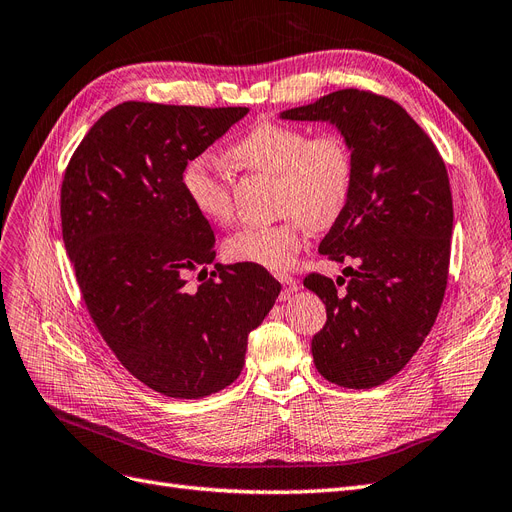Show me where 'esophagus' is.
Wrapping results in <instances>:
<instances>
[{
  "instance_id": "1",
  "label": "esophagus",
  "mask_w": 512,
  "mask_h": 512,
  "mask_svg": "<svg viewBox=\"0 0 512 512\" xmlns=\"http://www.w3.org/2000/svg\"><path fill=\"white\" fill-rule=\"evenodd\" d=\"M277 280H280V284H282V299H288L290 292L299 288V282L294 280L292 275H277Z\"/></svg>"
}]
</instances>
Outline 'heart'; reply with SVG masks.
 <instances>
[{
	"instance_id": "b5f03b06",
	"label": "heart",
	"mask_w": 512,
	"mask_h": 512,
	"mask_svg": "<svg viewBox=\"0 0 512 512\" xmlns=\"http://www.w3.org/2000/svg\"><path fill=\"white\" fill-rule=\"evenodd\" d=\"M228 153L245 166L277 177L275 224L245 226L226 241L228 258L269 271H286L297 260L305 232L331 226L344 211L354 181V156L344 134H309L284 121H258L230 145ZM181 188L190 205L209 222L232 218L230 179L211 153L185 162Z\"/></svg>"
}]
</instances>
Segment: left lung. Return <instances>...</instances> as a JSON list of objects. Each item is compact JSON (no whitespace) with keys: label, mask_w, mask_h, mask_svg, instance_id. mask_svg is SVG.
Here are the masks:
<instances>
[{"label":"left lung","mask_w":512,"mask_h":512,"mask_svg":"<svg viewBox=\"0 0 512 512\" xmlns=\"http://www.w3.org/2000/svg\"><path fill=\"white\" fill-rule=\"evenodd\" d=\"M282 119L331 121L354 156L352 192L318 252L352 262L337 277L303 284L327 305L312 339L320 374L346 389L393 378L438 318L451 262L453 196L440 151L395 100L339 89Z\"/></svg>","instance_id":"left-lung-1"}]
</instances>
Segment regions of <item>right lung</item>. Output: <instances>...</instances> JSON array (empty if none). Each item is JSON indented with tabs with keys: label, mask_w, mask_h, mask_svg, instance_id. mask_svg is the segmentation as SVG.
<instances>
[{
	"label": "right lung",
	"mask_w": 512,
	"mask_h": 512,
	"mask_svg": "<svg viewBox=\"0 0 512 512\" xmlns=\"http://www.w3.org/2000/svg\"><path fill=\"white\" fill-rule=\"evenodd\" d=\"M250 108L123 102L68 162L61 235L87 312L119 363L149 389L198 399L241 374L247 335L282 286L262 267L220 265L215 237L181 188L200 156ZM201 269L196 289L184 275Z\"/></svg>",
	"instance_id": "1"
}]
</instances>
